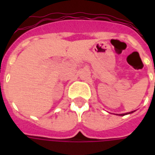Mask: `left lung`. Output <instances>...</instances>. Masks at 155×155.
Here are the masks:
<instances>
[{
  "instance_id": "8db88e82",
  "label": "left lung",
  "mask_w": 155,
  "mask_h": 155,
  "mask_svg": "<svg viewBox=\"0 0 155 155\" xmlns=\"http://www.w3.org/2000/svg\"><path fill=\"white\" fill-rule=\"evenodd\" d=\"M134 112H135V111H132V112H130V113H122V114H117V115L119 116H125V115H127V114H130V113H133Z\"/></svg>"
}]
</instances>
